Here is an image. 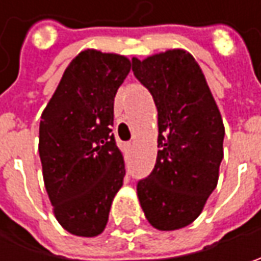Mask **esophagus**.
Here are the masks:
<instances>
[{
  "label": "esophagus",
  "instance_id": "1",
  "mask_svg": "<svg viewBox=\"0 0 261 261\" xmlns=\"http://www.w3.org/2000/svg\"><path fill=\"white\" fill-rule=\"evenodd\" d=\"M125 146H126V148H127V149H130V148L134 146V142H126Z\"/></svg>",
  "mask_w": 261,
  "mask_h": 261
}]
</instances>
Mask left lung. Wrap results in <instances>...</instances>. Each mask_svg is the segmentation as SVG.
<instances>
[{
	"label": "left lung",
	"mask_w": 261,
	"mask_h": 261,
	"mask_svg": "<svg viewBox=\"0 0 261 261\" xmlns=\"http://www.w3.org/2000/svg\"><path fill=\"white\" fill-rule=\"evenodd\" d=\"M132 71L158 110V154L152 173L136 186L145 218L160 231L192 224L215 190L225 127L205 75L183 49L144 61Z\"/></svg>",
	"instance_id": "obj_1"
}]
</instances>
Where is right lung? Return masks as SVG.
Listing matches in <instances>:
<instances>
[{"label": "right lung", "mask_w": 261, "mask_h": 261, "mask_svg": "<svg viewBox=\"0 0 261 261\" xmlns=\"http://www.w3.org/2000/svg\"><path fill=\"white\" fill-rule=\"evenodd\" d=\"M130 71L122 55L87 49L71 61L39 126V155L58 222L78 237L105 231L110 206L123 185L113 106Z\"/></svg>", "instance_id": "right-lung-1"}]
</instances>
